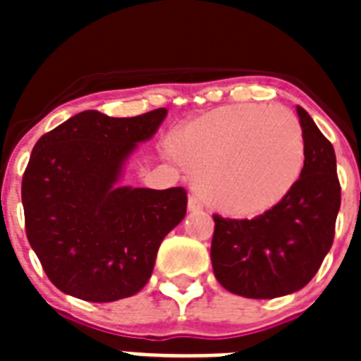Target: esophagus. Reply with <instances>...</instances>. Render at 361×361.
Here are the masks:
<instances>
[{
	"mask_svg": "<svg viewBox=\"0 0 361 361\" xmlns=\"http://www.w3.org/2000/svg\"><path fill=\"white\" fill-rule=\"evenodd\" d=\"M202 208H204L202 200H200L197 195H191L190 199H188V209H190V212H200Z\"/></svg>",
	"mask_w": 361,
	"mask_h": 361,
	"instance_id": "obj_1",
	"label": "esophagus"
}]
</instances>
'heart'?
Returning a JSON list of instances; mask_svg holds the SVG:
<instances>
[{
    "instance_id": "1",
    "label": "heart",
    "mask_w": 361,
    "mask_h": 361,
    "mask_svg": "<svg viewBox=\"0 0 361 361\" xmlns=\"http://www.w3.org/2000/svg\"><path fill=\"white\" fill-rule=\"evenodd\" d=\"M173 152L213 208L235 216L267 212L304 170L305 145L291 111L269 104L216 108L184 124Z\"/></svg>"
}]
</instances>
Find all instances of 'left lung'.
I'll return each instance as SVG.
<instances>
[{
	"mask_svg": "<svg viewBox=\"0 0 361 361\" xmlns=\"http://www.w3.org/2000/svg\"><path fill=\"white\" fill-rule=\"evenodd\" d=\"M305 161L300 178L276 206L247 220L213 215L215 279L233 295L276 298L311 282L329 253L340 212L334 148L302 106Z\"/></svg>",
	"mask_w": 361,
	"mask_h": 361,
	"instance_id": "8db88e82",
	"label": "left lung"
}]
</instances>
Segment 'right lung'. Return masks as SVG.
Returning a JSON list of instances; mask_svg holds the SVG:
<instances>
[{
  "instance_id": "right-lung-1",
  "label": "right lung",
  "mask_w": 361,
  "mask_h": 361,
  "mask_svg": "<svg viewBox=\"0 0 361 361\" xmlns=\"http://www.w3.org/2000/svg\"><path fill=\"white\" fill-rule=\"evenodd\" d=\"M166 116V108L121 119L86 110L36 142L21 183L25 229L59 291L116 302L149 280L159 245L186 215V190L119 180Z\"/></svg>"
}]
</instances>
